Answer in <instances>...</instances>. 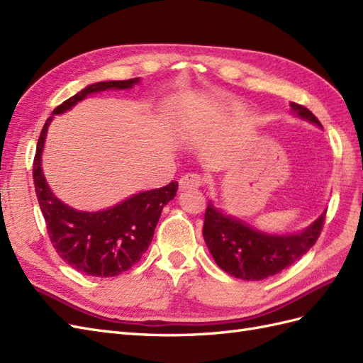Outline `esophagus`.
Listing matches in <instances>:
<instances>
[{
    "instance_id": "34e87169",
    "label": "esophagus",
    "mask_w": 363,
    "mask_h": 363,
    "mask_svg": "<svg viewBox=\"0 0 363 363\" xmlns=\"http://www.w3.org/2000/svg\"><path fill=\"white\" fill-rule=\"evenodd\" d=\"M201 186V177L199 174H186L180 179V191L197 189Z\"/></svg>"
}]
</instances>
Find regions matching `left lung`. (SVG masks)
Returning <instances> with one entry per match:
<instances>
[{
  "label": "left lung",
  "mask_w": 363,
  "mask_h": 363,
  "mask_svg": "<svg viewBox=\"0 0 363 363\" xmlns=\"http://www.w3.org/2000/svg\"><path fill=\"white\" fill-rule=\"evenodd\" d=\"M290 110L293 116L322 128L316 116L306 106L290 102ZM325 212L299 232L269 233L218 209L209 200L203 238L221 270L238 279L261 281L291 266L313 247L322 230Z\"/></svg>",
  "instance_id": "8db88e82"
}]
</instances>
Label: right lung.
<instances>
[{
    "label": "right lung",
    "instance_id": "add662e5",
    "mask_svg": "<svg viewBox=\"0 0 363 363\" xmlns=\"http://www.w3.org/2000/svg\"><path fill=\"white\" fill-rule=\"evenodd\" d=\"M140 77L86 85L56 106L38 139L33 162L35 191L47 224L48 237L60 257L74 270L90 277L110 278L131 269L148 250L162 209L179 189L171 182L159 189L142 191L102 211H77L56 197L43 171V152L53 117L70 111L88 96L111 90H130Z\"/></svg>",
    "mask_w": 363,
    "mask_h": 363
}]
</instances>
